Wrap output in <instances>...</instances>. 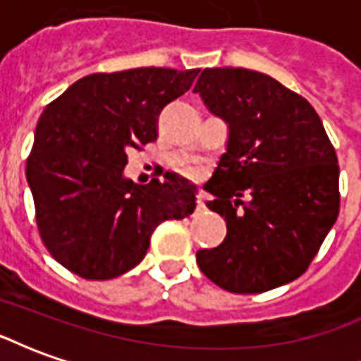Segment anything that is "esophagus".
Listing matches in <instances>:
<instances>
[{
    "instance_id": "esophagus-1",
    "label": "esophagus",
    "mask_w": 361,
    "mask_h": 361,
    "mask_svg": "<svg viewBox=\"0 0 361 361\" xmlns=\"http://www.w3.org/2000/svg\"><path fill=\"white\" fill-rule=\"evenodd\" d=\"M197 209H199V211H201V209H204V201L201 195H197Z\"/></svg>"
}]
</instances>
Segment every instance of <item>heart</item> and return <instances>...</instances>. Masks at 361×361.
Instances as JSON below:
<instances>
[{"label": "heart", "instance_id": "b5f03b06", "mask_svg": "<svg viewBox=\"0 0 361 361\" xmlns=\"http://www.w3.org/2000/svg\"><path fill=\"white\" fill-rule=\"evenodd\" d=\"M185 173L195 178V176H199V168H197V166H188V168H185Z\"/></svg>", "mask_w": 361, "mask_h": 361}]
</instances>
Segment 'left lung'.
<instances>
[{
  "mask_svg": "<svg viewBox=\"0 0 361 361\" xmlns=\"http://www.w3.org/2000/svg\"><path fill=\"white\" fill-rule=\"evenodd\" d=\"M193 92L228 123L226 152L204 189L226 238L199 269L234 294H259L307 271L338 216V160L303 96L269 75L212 67ZM248 201H243V195Z\"/></svg>",
  "mask_w": 361,
  "mask_h": 361,
  "instance_id": "left-lung-1",
  "label": "left lung"
}]
</instances>
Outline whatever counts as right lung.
I'll return each instance as SVG.
<instances>
[{
  "label": "right lung",
  "instance_id": "add662e5",
  "mask_svg": "<svg viewBox=\"0 0 361 361\" xmlns=\"http://www.w3.org/2000/svg\"><path fill=\"white\" fill-rule=\"evenodd\" d=\"M199 69L139 67L94 73L46 106L27 160L36 224L46 250L87 280L139 265L164 220L195 211V185L170 176L137 185L123 178L127 150L157 141L158 116L188 92Z\"/></svg>",
  "mask_w": 361,
  "mask_h": 361
}]
</instances>
